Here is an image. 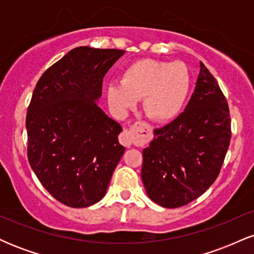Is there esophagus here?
Segmentation results:
<instances>
[{
	"instance_id": "34e87169",
	"label": "esophagus",
	"mask_w": 254,
	"mask_h": 254,
	"mask_svg": "<svg viewBox=\"0 0 254 254\" xmlns=\"http://www.w3.org/2000/svg\"><path fill=\"white\" fill-rule=\"evenodd\" d=\"M141 129L139 123H136L131 129H125L123 132L119 135V142L124 145V147H131L135 141L136 136L138 135V131Z\"/></svg>"
}]
</instances>
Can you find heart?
Masks as SVG:
<instances>
[{
  "label": "heart",
  "instance_id": "b5f03b06",
  "mask_svg": "<svg viewBox=\"0 0 254 254\" xmlns=\"http://www.w3.org/2000/svg\"><path fill=\"white\" fill-rule=\"evenodd\" d=\"M191 89V76L183 63L141 60L122 75V82L107 86V100L117 111H125L143 98L148 118L157 123L173 121L179 116Z\"/></svg>",
  "mask_w": 254,
  "mask_h": 254
}]
</instances>
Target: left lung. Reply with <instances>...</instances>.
Segmentation results:
<instances>
[{
	"label": "left lung",
	"instance_id": "left-lung-1",
	"mask_svg": "<svg viewBox=\"0 0 254 254\" xmlns=\"http://www.w3.org/2000/svg\"><path fill=\"white\" fill-rule=\"evenodd\" d=\"M154 135L141 174L148 197L171 209L197 199L218 177L232 137L228 103L202 62L185 111Z\"/></svg>",
	"mask_w": 254,
	"mask_h": 254
}]
</instances>
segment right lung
<instances>
[{
  "mask_svg": "<svg viewBox=\"0 0 254 254\" xmlns=\"http://www.w3.org/2000/svg\"><path fill=\"white\" fill-rule=\"evenodd\" d=\"M124 52L72 49L33 90L26 116L28 161L51 196L71 208L103 199L125 151L121 124L97 104L105 74Z\"/></svg>",
  "mask_w": 254,
  "mask_h": 254,
  "instance_id": "obj_1",
  "label": "right lung"
}]
</instances>
